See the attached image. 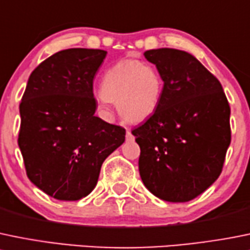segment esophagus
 Segmentation results:
<instances>
[{
    "label": "esophagus",
    "mask_w": 250,
    "mask_h": 250,
    "mask_svg": "<svg viewBox=\"0 0 250 250\" xmlns=\"http://www.w3.org/2000/svg\"><path fill=\"white\" fill-rule=\"evenodd\" d=\"M125 139H127V142H133V140H134V135L132 134V132H130L129 129H127V134H125Z\"/></svg>",
    "instance_id": "esophagus-1"
}]
</instances>
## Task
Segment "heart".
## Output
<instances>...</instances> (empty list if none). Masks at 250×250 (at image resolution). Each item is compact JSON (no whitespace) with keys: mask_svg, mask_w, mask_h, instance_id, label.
Masks as SVG:
<instances>
[{"mask_svg":"<svg viewBox=\"0 0 250 250\" xmlns=\"http://www.w3.org/2000/svg\"><path fill=\"white\" fill-rule=\"evenodd\" d=\"M162 79L157 69L135 60H123L105 72L101 82L100 105L117 104L120 115L128 122L147 120L159 107L162 95Z\"/></svg>","mask_w":250,"mask_h":250,"instance_id":"1","label":"heart"}]
</instances>
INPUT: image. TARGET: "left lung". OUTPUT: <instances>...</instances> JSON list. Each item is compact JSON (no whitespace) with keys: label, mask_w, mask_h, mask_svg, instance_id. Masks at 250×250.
I'll use <instances>...</instances> for the list:
<instances>
[{"label":"left lung","mask_w":250,"mask_h":250,"mask_svg":"<svg viewBox=\"0 0 250 250\" xmlns=\"http://www.w3.org/2000/svg\"><path fill=\"white\" fill-rule=\"evenodd\" d=\"M144 56L164 88L154 115L132 129L140 146V177L160 199L189 202L222 172L231 143L229 100L219 79L190 53L157 48Z\"/></svg>","instance_id":"left-lung-1"}]
</instances>
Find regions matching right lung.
I'll return each instance as SVG.
<instances>
[{
    "label": "right lung",
    "mask_w": 250,
    "mask_h": 250,
    "mask_svg": "<svg viewBox=\"0 0 250 250\" xmlns=\"http://www.w3.org/2000/svg\"><path fill=\"white\" fill-rule=\"evenodd\" d=\"M106 55L58 51L31 72L21 98L18 145L26 176L57 200L86 197L103 162L125 139V128L94 115V77Z\"/></svg>",
    "instance_id": "obj_1"
}]
</instances>
